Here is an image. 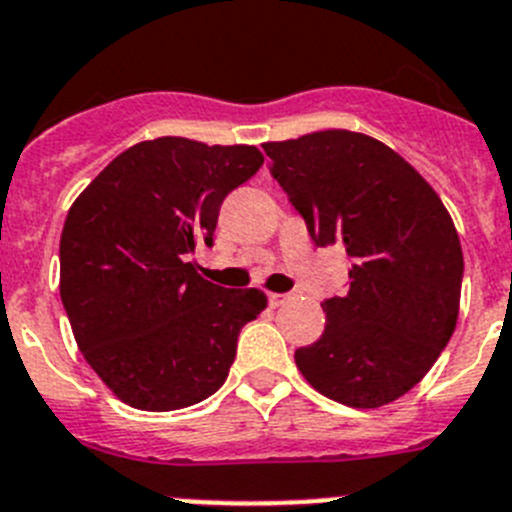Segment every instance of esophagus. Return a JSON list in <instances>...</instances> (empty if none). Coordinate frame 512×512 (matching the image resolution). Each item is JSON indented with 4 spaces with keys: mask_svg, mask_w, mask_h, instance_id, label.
<instances>
[{
    "mask_svg": "<svg viewBox=\"0 0 512 512\" xmlns=\"http://www.w3.org/2000/svg\"><path fill=\"white\" fill-rule=\"evenodd\" d=\"M289 302V294H269V307H281V304H287Z\"/></svg>",
    "mask_w": 512,
    "mask_h": 512,
    "instance_id": "34e87169",
    "label": "esophagus"
}]
</instances>
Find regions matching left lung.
Returning a JSON list of instances; mask_svg holds the SVG:
<instances>
[{"label": "left lung", "mask_w": 512, "mask_h": 512, "mask_svg": "<svg viewBox=\"0 0 512 512\" xmlns=\"http://www.w3.org/2000/svg\"><path fill=\"white\" fill-rule=\"evenodd\" d=\"M284 187L317 246L340 241L350 289L322 302L317 342L294 353L314 391L353 409L409 393L457 327L462 246L434 187L368 134L327 129L266 142Z\"/></svg>", "instance_id": "1"}]
</instances>
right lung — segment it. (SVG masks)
I'll return each instance as SVG.
<instances>
[{
  "label": "right lung",
  "mask_w": 512,
  "mask_h": 512,
  "mask_svg": "<svg viewBox=\"0 0 512 512\" xmlns=\"http://www.w3.org/2000/svg\"><path fill=\"white\" fill-rule=\"evenodd\" d=\"M264 154L248 144L159 137L121 152L70 205L60 236V299L75 342L116 398L175 411L213 396L261 289H223L187 253L213 246L225 195Z\"/></svg>",
  "instance_id": "obj_1"
}]
</instances>
